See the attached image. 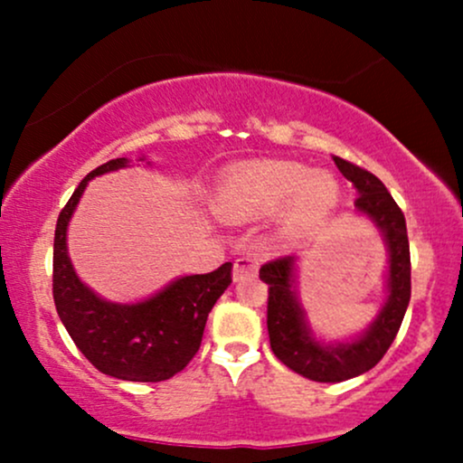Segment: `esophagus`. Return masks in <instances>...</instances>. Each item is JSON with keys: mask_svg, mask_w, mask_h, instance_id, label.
Returning a JSON list of instances; mask_svg holds the SVG:
<instances>
[{"mask_svg": "<svg viewBox=\"0 0 463 463\" xmlns=\"http://www.w3.org/2000/svg\"><path fill=\"white\" fill-rule=\"evenodd\" d=\"M259 261L254 257H239L235 261V280H246L257 276Z\"/></svg>", "mask_w": 463, "mask_h": 463, "instance_id": "obj_1", "label": "esophagus"}]
</instances>
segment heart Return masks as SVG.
Instances as JSON below:
<instances>
[{"label":"heart","mask_w":463,"mask_h":463,"mask_svg":"<svg viewBox=\"0 0 463 463\" xmlns=\"http://www.w3.org/2000/svg\"><path fill=\"white\" fill-rule=\"evenodd\" d=\"M335 202L337 184L328 174H309L287 161H259L235 169L222 183L215 209L228 220H254L280 209L285 231L300 235L326 220Z\"/></svg>","instance_id":"obj_1"}]
</instances>
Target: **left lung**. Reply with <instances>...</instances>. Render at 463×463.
Returning a JSON list of instances; mask_svg holds the SVG:
<instances>
[{
    "label": "left lung",
    "mask_w": 463,
    "mask_h": 463,
    "mask_svg": "<svg viewBox=\"0 0 463 463\" xmlns=\"http://www.w3.org/2000/svg\"><path fill=\"white\" fill-rule=\"evenodd\" d=\"M335 165L359 191L354 206L383 231L390 248V296L370 331L357 342L322 346L311 337L294 294V257L261 265L259 279L268 283V333L272 353L289 370L317 383H339L374 368L396 339L411 298V257L401 206L374 174L335 156Z\"/></svg>",
    "instance_id": "left-lung-1"
}]
</instances>
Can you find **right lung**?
<instances>
[{
    "instance_id": "obj_1",
    "label": "right lung",
    "mask_w": 463,
    "mask_h": 463,
    "mask_svg": "<svg viewBox=\"0 0 463 463\" xmlns=\"http://www.w3.org/2000/svg\"><path fill=\"white\" fill-rule=\"evenodd\" d=\"M126 167V158L99 165L62 206L54 232L52 291L61 322L73 344L104 374L121 381L158 383L172 379L200 350L211 309L232 283V263L209 274L183 276L154 298L110 305L80 283L67 257V224L93 176Z\"/></svg>"
}]
</instances>
